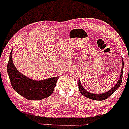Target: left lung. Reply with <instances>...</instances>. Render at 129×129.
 <instances>
[{
  "label": "left lung",
  "instance_id": "1",
  "mask_svg": "<svg viewBox=\"0 0 129 129\" xmlns=\"http://www.w3.org/2000/svg\"><path fill=\"white\" fill-rule=\"evenodd\" d=\"M122 69H121V75L120 77H119V81H118L117 84L115 85V87H113V88H112L110 90H109L107 92H106L104 93H103V94H94V93H91L88 92V91H86L83 87L82 86V85L81 84V82L79 81L78 82V85H79V90L80 91L81 93H82V94H83L84 96H85V97L91 99V100H97V101H103L104 100H106V99L108 98L109 96H110L113 93L115 92L116 90L119 88V86L121 85V82H122V71H123V68H124V60L122 59Z\"/></svg>",
  "mask_w": 129,
  "mask_h": 129
}]
</instances>
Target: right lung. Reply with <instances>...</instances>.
Returning a JSON list of instances; mask_svg holds the SVG:
<instances>
[{
	"label": "right lung",
	"mask_w": 129,
	"mask_h": 129,
	"mask_svg": "<svg viewBox=\"0 0 129 129\" xmlns=\"http://www.w3.org/2000/svg\"><path fill=\"white\" fill-rule=\"evenodd\" d=\"M12 51L7 65V71L13 89L28 100H41L50 96L59 76L38 81L29 79L20 73L14 66Z\"/></svg>",
	"instance_id": "obj_1"
}]
</instances>
